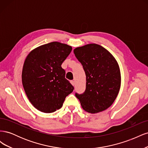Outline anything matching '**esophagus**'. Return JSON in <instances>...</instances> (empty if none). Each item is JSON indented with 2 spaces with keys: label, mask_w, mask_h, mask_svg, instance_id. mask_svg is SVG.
Segmentation results:
<instances>
[{
  "label": "esophagus",
  "mask_w": 148,
  "mask_h": 148,
  "mask_svg": "<svg viewBox=\"0 0 148 148\" xmlns=\"http://www.w3.org/2000/svg\"><path fill=\"white\" fill-rule=\"evenodd\" d=\"M70 83H71V84L73 85V86H74L75 85V82H74V81H73V80H71L70 81Z\"/></svg>",
  "instance_id": "obj_1"
}]
</instances>
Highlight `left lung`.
Wrapping results in <instances>:
<instances>
[{"instance_id":"obj_1","label":"left lung","mask_w":148,"mask_h":148,"mask_svg":"<svg viewBox=\"0 0 148 148\" xmlns=\"http://www.w3.org/2000/svg\"><path fill=\"white\" fill-rule=\"evenodd\" d=\"M74 53L86 74V89L75 92L83 109L95 114L107 109L117 97L120 87L119 66L105 48L90 44L76 48Z\"/></svg>"}]
</instances>
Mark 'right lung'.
Here are the masks:
<instances>
[{
	"label": "right lung",
	"instance_id": "add662e5",
	"mask_svg": "<svg viewBox=\"0 0 148 148\" xmlns=\"http://www.w3.org/2000/svg\"><path fill=\"white\" fill-rule=\"evenodd\" d=\"M71 50L66 44L52 42L35 49L26 57L22 83L31 104L42 112L60 109L65 97L73 91L61 66Z\"/></svg>",
	"mask_w": 148,
	"mask_h": 148
}]
</instances>
